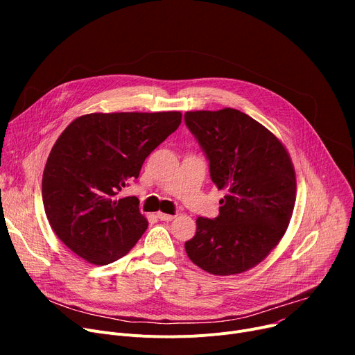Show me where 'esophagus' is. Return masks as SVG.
<instances>
[{"label": "esophagus", "mask_w": 355, "mask_h": 355, "mask_svg": "<svg viewBox=\"0 0 355 355\" xmlns=\"http://www.w3.org/2000/svg\"><path fill=\"white\" fill-rule=\"evenodd\" d=\"M157 217H158L159 220H162V221H171V220L175 218V216H173V214H165V213H158Z\"/></svg>", "instance_id": "obj_1"}]
</instances>
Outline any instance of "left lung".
Masks as SVG:
<instances>
[{"label": "left lung", "mask_w": 355, "mask_h": 355, "mask_svg": "<svg viewBox=\"0 0 355 355\" xmlns=\"http://www.w3.org/2000/svg\"><path fill=\"white\" fill-rule=\"evenodd\" d=\"M184 119L209 159L211 181L226 194L216 218H197L185 252L211 275L246 272L289 226L296 198L291 157L269 129L237 109L185 112Z\"/></svg>", "instance_id": "left-lung-1"}]
</instances>
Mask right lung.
<instances>
[{"mask_svg":"<svg viewBox=\"0 0 355 355\" xmlns=\"http://www.w3.org/2000/svg\"><path fill=\"white\" fill-rule=\"evenodd\" d=\"M181 112H115L74 119L55 141L43 173L50 226L92 265L125 256L148 227L137 197L116 198L145 158L181 123Z\"/></svg>","mask_w":355,"mask_h":355,"instance_id":"right-lung-1","label":"right lung"}]
</instances>
